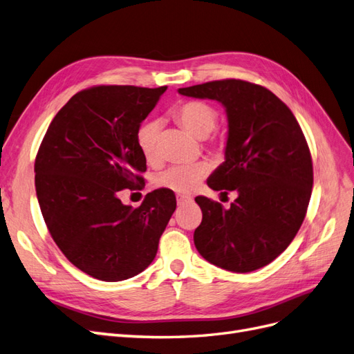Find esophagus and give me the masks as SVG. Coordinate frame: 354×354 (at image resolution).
I'll list each match as a JSON object with an SVG mask.
<instances>
[{
  "mask_svg": "<svg viewBox=\"0 0 354 354\" xmlns=\"http://www.w3.org/2000/svg\"><path fill=\"white\" fill-rule=\"evenodd\" d=\"M176 201H178L179 206H183V205L189 203V201H193V197H191V196H185V194H178V196H176Z\"/></svg>",
  "mask_w": 354,
  "mask_h": 354,
  "instance_id": "34e87169",
  "label": "esophagus"
}]
</instances>
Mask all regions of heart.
Masks as SVG:
<instances>
[{"mask_svg":"<svg viewBox=\"0 0 354 354\" xmlns=\"http://www.w3.org/2000/svg\"><path fill=\"white\" fill-rule=\"evenodd\" d=\"M171 115L175 117L178 123L183 124L189 133L196 138H207L214 132L219 114L218 111L205 100H185V102L176 105L171 109ZM160 123L157 120H145L140 123L136 130V145L140 154L145 157L149 163H157L158 154V136H160ZM210 149H221L222 140L218 138H209ZM209 166L205 161H196L191 165H178L170 166L156 176V184L167 189L175 191V193H191L197 184L207 174Z\"/></svg>","mask_w":354,"mask_h":354,"instance_id":"heart-1","label":"heart"}]
</instances>
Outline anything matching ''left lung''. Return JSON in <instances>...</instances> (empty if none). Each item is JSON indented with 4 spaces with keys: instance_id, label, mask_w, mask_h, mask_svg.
Here are the masks:
<instances>
[{
    "instance_id": "8db88e82",
    "label": "left lung",
    "mask_w": 354,
    "mask_h": 354,
    "mask_svg": "<svg viewBox=\"0 0 354 354\" xmlns=\"http://www.w3.org/2000/svg\"><path fill=\"white\" fill-rule=\"evenodd\" d=\"M225 106V161L207 179L215 191H237L225 209L205 196L194 231L198 254L210 264L249 272L274 261L297 236L313 188L310 148L285 102L259 84L227 78L179 88Z\"/></svg>"
}]
</instances>
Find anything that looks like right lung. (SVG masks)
Returning <instances> with one entry per match:
<instances>
[{
	"label": "right lung",
	"mask_w": 354,
	"mask_h": 354,
	"mask_svg": "<svg viewBox=\"0 0 354 354\" xmlns=\"http://www.w3.org/2000/svg\"><path fill=\"white\" fill-rule=\"evenodd\" d=\"M166 86H93L50 123L35 157V189L48 233L71 264L104 281L144 271L176 209L174 191L148 193L133 209L118 193L142 184L136 130Z\"/></svg>",
	"instance_id": "1"
}]
</instances>
